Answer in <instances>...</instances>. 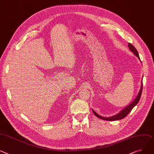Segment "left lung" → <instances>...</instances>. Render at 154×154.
<instances>
[{"instance_id":"obj_1","label":"left lung","mask_w":154,"mask_h":154,"mask_svg":"<svg viewBox=\"0 0 154 154\" xmlns=\"http://www.w3.org/2000/svg\"><path fill=\"white\" fill-rule=\"evenodd\" d=\"M128 48H129V49L131 50V52H132L133 53H134L135 54V56H136L140 59L138 52H137V49L135 48V47L133 46L132 45H131V43H128ZM141 83H142V85H141V87H140V91L139 92L137 96L135 98V100L133 101L131 104H129L128 106H127L123 109L121 110L119 112V113H118L117 115H114V116H111V117H108V118H105V117H103V116H100L99 115H98L97 113L95 111H94V109H92V110H93L94 113L98 118H100L101 119H103V120H106V121H117V120L123 119L124 118H125L129 113V112H131V111L132 109V108H134L138 103V102L139 101V100H140V98L141 94H142V82Z\"/></svg>"}]
</instances>
